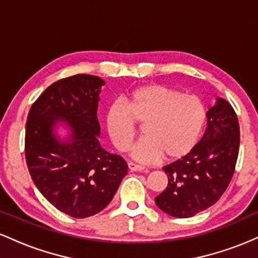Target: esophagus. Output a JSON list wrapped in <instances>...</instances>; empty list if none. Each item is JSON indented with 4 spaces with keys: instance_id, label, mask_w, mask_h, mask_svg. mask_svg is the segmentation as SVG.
Wrapping results in <instances>:
<instances>
[{
    "instance_id": "34e87169",
    "label": "esophagus",
    "mask_w": 258,
    "mask_h": 258,
    "mask_svg": "<svg viewBox=\"0 0 258 258\" xmlns=\"http://www.w3.org/2000/svg\"><path fill=\"white\" fill-rule=\"evenodd\" d=\"M127 166H128V170L132 171V172H146L147 171L143 166H141V165H137V164H135V162H131V161L127 164Z\"/></svg>"
}]
</instances>
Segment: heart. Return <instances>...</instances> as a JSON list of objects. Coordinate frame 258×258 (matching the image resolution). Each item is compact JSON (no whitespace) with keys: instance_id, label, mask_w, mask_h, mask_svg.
<instances>
[{"instance_id":"obj_1","label":"heart","mask_w":258,"mask_h":258,"mask_svg":"<svg viewBox=\"0 0 258 258\" xmlns=\"http://www.w3.org/2000/svg\"><path fill=\"white\" fill-rule=\"evenodd\" d=\"M143 122V137L132 148V158L149 164L164 156L182 158L199 141L206 122V108L194 94L165 85L153 84L135 88L125 103L114 102L106 110L105 122L112 146L121 153L131 147L136 123Z\"/></svg>"}]
</instances>
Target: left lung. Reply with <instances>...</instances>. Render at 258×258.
<instances>
[{
	"instance_id": "8db88e82",
	"label": "left lung",
	"mask_w": 258,
	"mask_h": 258,
	"mask_svg": "<svg viewBox=\"0 0 258 258\" xmlns=\"http://www.w3.org/2000/svg\"><path fill=\"white\" fill-rule=\"evenodd\" d=\"M206 116V131L199 143L162 168L168 184L155 204L173 217H191L217 203L235 170L240 144L235 111L227 100L217 98Z\"/></svg>"
}]
</instances>
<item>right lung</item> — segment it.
I'll return each instance as SVG.
<instances>
[{
	"mask_svg": "<svg viewBox=\"0 0 258 258\" xmlns=\"http://www.w3.org/2000/svg\"><path fill=\"white\" fill-rule=\"evenodd\" d=\"M98 76H69L52 84L31 105L25 130V158L35 185L59 211L86 218L109 205L127 164L100 147L97 117ZM65 122L72 135L59 141L52 130Z\"/></svg>",
	"mask_w": 258,
	"mask_h": 258,
	"instance_id": "obj_1",
	"label": "right lung"
}]
</instances>
